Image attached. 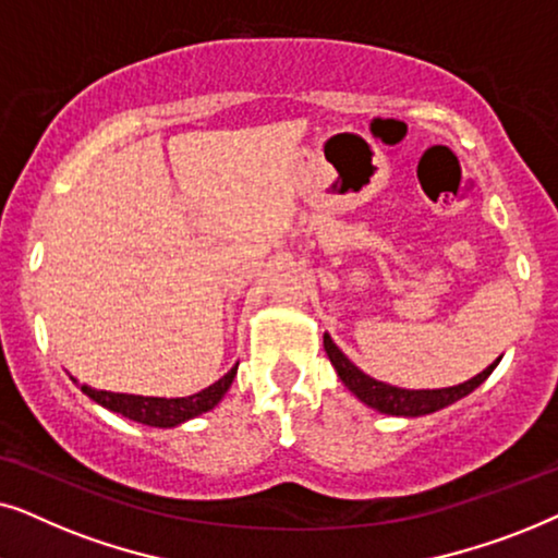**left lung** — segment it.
Returning a JSON list of instances; mask_svg holds the SVG:
<instances>
[{
    "label": "left lung",
    "instance_id": "obj_1",
    "mask_svg": "<svg viewBox=\"0 0 558 558\" xmlns=\"http://www.w3.org/2000/svg\"><path fill=\"white\" fill-rule=\"evenodd\" d=\"M323 342H325V353L330 357V363L335 365V371H338V376L342 384L348 386V391L355 396L357 401H363L365 407L380 411V414H388V416H407V418H414V416H424V414H434V411L449 407V403L464 399V396L475 391V388L483 384V380L490 376L495 371V365L500 363L493 361L490 365L483 373H477L475 378L464 380V384H457V386H447V388H422V391H414V388H399V386H391V384H384V380H376L371 378L368 373H363L357 365L350 361V357L342 353V350L335 345L330 335H323Z\"/></svg>",
    "mask_w": 558,
    "mask_h": 558
}]
</instances>
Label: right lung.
I'll use <instances>...</instances> for the list:
<instances>
[{"label": "right lung", "mask_w": 558, "mask_h": 558, "mask_svg": "<svg viewBox=\"0 0 558 558\" xmlns=\"http://www.w3.org/2000/svg\"><path fill=\"white\" fill-rule=\"evenodd\" d=\"M235 371H239V363L233 365L231 371L226 373L223 378H218L216 384L203 388L193 396H182V399H159V396H134V393H113V391H96L83 384L81 391L88 396L90 401H96L98 407L113 411V414H121L132 418L136 424L157 426V429H172V426H180L190 422V418L205 414V411L216 409L220 399L231 388ZM73 384L78 380L73 378Z\"/></svg>", "instance_id": "1"}]
</instances>
